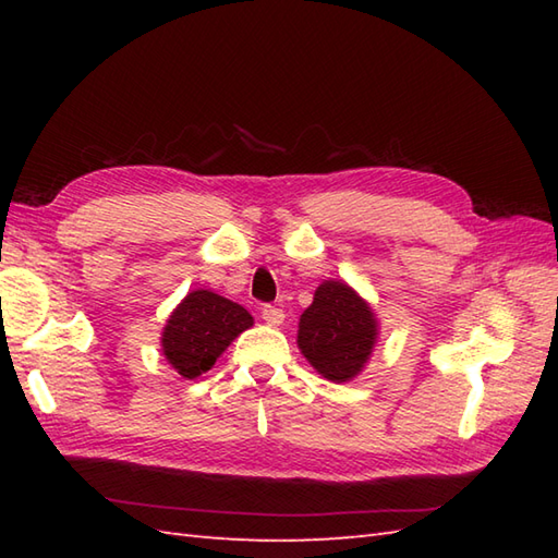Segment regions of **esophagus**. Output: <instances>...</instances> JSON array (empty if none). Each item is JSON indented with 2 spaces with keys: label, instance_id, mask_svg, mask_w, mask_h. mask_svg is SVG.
I'll return each mask as SVG.
<instances>
[{
  "label": "esophagus",
  "instance_id": "esophagus-1",
  "mask_svg": "<svg viewBox=\"0 0 558 558\" xmlns=\"http://www.w3.org/2000/svg\"><path fill=\"white\" fill-rule=\"evenodd\" d=\"M260 316H264V322L268 326H280L282 322H286V312L278 310V306H270V304H266L264 310H260Z\"/></svg>",
  "mask_w": 558,
  "mask_h": 558
}]
</instances>
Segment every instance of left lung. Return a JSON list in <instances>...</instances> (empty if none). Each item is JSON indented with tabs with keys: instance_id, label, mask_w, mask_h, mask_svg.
I'll use <instances>...</instances> for the list:
<instances>
[{
	"instance_id": "obj_1",
	"label": "left lung",
	"mask_w": 558,
	"mask_h": 558,
	"mask_svg": "<svg viewBox=\"0 0 558 558\" xmlns=\"http://www.w3.org/2000/svg\"><path fill=\"white\" fill-rule=\"evenodd\" d=\"M376 336L372 306L342 280H326L300 318L298 345L324 378L345 384L364 369Z\"/></svg>"
}]
</instances>
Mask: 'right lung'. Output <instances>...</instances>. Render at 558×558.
Listing matches in <instances>:
<instances>
[{"label": "right lung", "mask_w": 558, "mask_h": 558, "mask_svg": "<svg viewBox=\"0 0 558 558\" xmlns=\"http://www.w3.org/2000/svg\"><path fill=\"white\" fill-rule=\"evenodd\" d=\"M254 326L242 304L220 298L210 290H194L170 314L162 328V354L177 374L196 378L208 372L230 342Z\"/></svg>", "instance_id": "right-lung-1"}]
</instances>
